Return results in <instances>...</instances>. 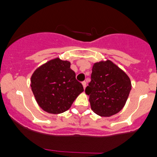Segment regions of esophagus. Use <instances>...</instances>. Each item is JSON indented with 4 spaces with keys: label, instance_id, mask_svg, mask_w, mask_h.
<instances>
[{
    "label": "esophagus",
    "instance_id": "esophagus-1",
    "mask_svg": "<svg viewBox=\"0 0 157 157\" xmlns=\"http://www.w3.org/2000/svg\"><path fill=\"white\" fill-rule=\"evenodd\" d=\"M82 84L83 88L85 89L86 86V82H82Z\"/></svg>",
    "mask_w": 157,
    "mask_h": 157
}]
</instances>
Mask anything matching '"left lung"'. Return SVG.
Instances as JSON below:
<instances>
[{
	"label": "left lung",
	"instance_id": "left-lung-1",
	"mask_svg": "<svg viewBox=\"0 0 157 157\" xmlns=\"http://www.w3.org/2000/svg\"><path fill=\"white\" fill-rule=\"evenodd\" d=\"M131 90L125 72L109 59L95 63L91 81L85 90L91 109L101 116H112L122 110Z\"/></svg>",
	"mask_w": 157,
	"mask_h": 157
}]
</instances>
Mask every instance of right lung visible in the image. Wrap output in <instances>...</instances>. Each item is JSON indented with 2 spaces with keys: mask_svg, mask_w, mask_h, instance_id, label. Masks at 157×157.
<instances>
[{
  "mask_svg": "<svg viewBox=\"0 0 157 157\" xmlns=\"http://www.w3.org/2000/svg\"><path fill=\"white\" fill-rule=\"evenodd\" d=\"M70 67L69 61L55 58L40 66L32 75V92L45 112L51 114L66 112L84 90Z\"/></svg>",
  "mask_w": 157,
  "mask_h": 157,
  "instance_id": "add662e5",
  "label": "right lung"
}]
</instances>
